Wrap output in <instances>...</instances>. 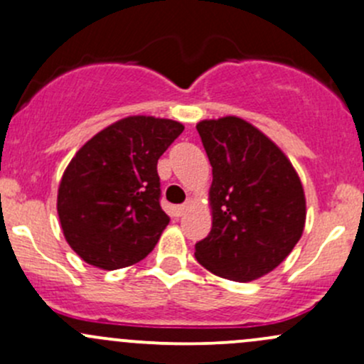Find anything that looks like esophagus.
<instances>
[{
	"mask_svg": "<svg viewBox=\"0 0 364 364\" xmlns=\"http://www.w3.org/2000/svg\"><path fill=\"white\" fill-rule=\"evenodd\" d=\"M190 208V204L188 202H186V204H179V205H174V213H176V216H181L183 213L186 211V209Z\"/></svg>",
	"mask_w": 364,
	"mask_h": 364,
	"instance_id": "34e87169",
	"label": "esophagus"
}]
</instances>
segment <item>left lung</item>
Instances as JSON below:
<instances>
[{
    "instance_id": "1",
    "label": "left lung",
    "mask_w": 364,
    "mask_h": 364,
    "mask_svg": "<svg viewBox=\"0 0 364 364\" xmlns=\"http://www.w3.org/2000/svg\"><path fill=\"white\" fill-rule=\"evenodd\" d=\"M213 167V228L195 244L209 272L250 282L272 272L305 227V193L281 148L239 117L197 124Z\"/></svg>"
}]
</instances>
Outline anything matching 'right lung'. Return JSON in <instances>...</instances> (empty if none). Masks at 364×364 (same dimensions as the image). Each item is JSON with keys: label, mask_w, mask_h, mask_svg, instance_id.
Wrapping results in <instances>:
<instances>
[{"label": "right lung", "mask_w": 364, "mask_h": 364, "mask_svg": "<svg viewBox=\"0 0 364 364\" xmlns=\"http://www.w3.org/2000/svg\"><path fill=\"white\" fill-rule=\"evenodd\" d=\"M185 127L134 114L87 141L68 164L57 214L71 250L89 265L117 270L146 258L169 216L160 208L156 162Z\"/></svg>", "instance_id": "obj_1"}]
</instances>
